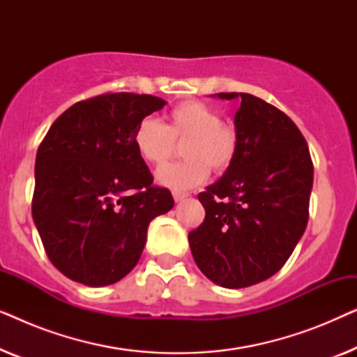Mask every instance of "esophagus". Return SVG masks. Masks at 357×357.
Returning <instances> with one entry per match:
<instances>
[{
    "label": "esophagus",
    "instance_id": "34e87169",
    "mask_svg": "<svg viewBox=\"0 0 357 357\" xmlns=\"http://www.w3.org/2000/svg\"><path fill=\"white\" fill-rule=\"evenodd\" d=\"M185 198H188V195L187 193H180V192H174V199L177 203H180V202H183Z\"/></svg>",
    "mask_w": 357,
    "mask_h": 357
}]
</instances>
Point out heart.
I'll use <instances>...</instances> for the list:
<instances>
[{
    "mask_svg": "<svg viewBox=\"0 0 357 357\" xmlns=\"http://www.w3.org/2000/svg\"><path fill=\"white\" fill-rule=\"evenodd\" d=\"M175 141L183 143L182 164L165 165L155 174L162 187L185 192L204 183L209 167L216 172L226 170L237 154V131L222 123L221 115L199 100H187L167 114V125L146 116L136 125L133 144L144 162L162 165L175 149Z\"/></svg>",
    "mask_w": 357,
    "mask_h": 357,
    "instance_id": "1",
    "label": "heart"
}]
</instances>
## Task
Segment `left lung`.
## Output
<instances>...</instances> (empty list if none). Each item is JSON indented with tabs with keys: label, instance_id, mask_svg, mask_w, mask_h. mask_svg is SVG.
Returning a JSON list of instances; mask_svg holds the SVG:
<instances>
[{
	"label": "left lung",
	"instance_id": "left-lung-1",
	"mask_svg": "<svg viewBox=\"0 0 357 357\" xmlns=\"http://www.w3.org/2000/svg\"><path fill=\"white\" fill-rule=\"evenodd\" d=\"M213 97L241 102L237 154L198 195L206 216L188 242L208 280L241 289L275 275L294 252L309 221L314 165L299 128L276 107L245 92Z\"/></svg>",
	"mask_w": 357,
	"mask_h": 357
}]
</instances>
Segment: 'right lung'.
<instances>
[{
  "mask_svg": "<svg viewBox=\"0 0 357 357\" xmlns=\"http://www.w3.org/2000/svg\"><path fill=\"white\" fill-rule=\"evenodd\" d=\"M165 104L131 92L92 97L63 112L38 146L32 218L70 280L120 281L138 263L149 222L174 208L133 144L136 125Z\"/></svg>",
  "mask_w": 357,
  "mask_h": 357,
  "instance_id": "right-lung-1",
  "label": "right lung"
}]
</instances>
